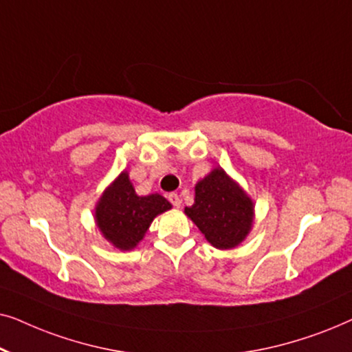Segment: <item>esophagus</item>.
<instances>
[{
  "label": "esophagus",
  "instance_id": "obj_1",
  "mask_svg": "<svg viewBox=\"0 0 352 352\" xmlns=\"http://www.w3.org/2000/svg\"><path fill=\"white\" fill-rule=\"evenodd\" d=\"M168 200H170V201H171V205H173V206H176V208H179L181 204H182L181 197L177 195V194H175V192H171V194H168Z\"/></svg>",
  "mask_w": 352,
  "mask_h": 352
}]
</instances>
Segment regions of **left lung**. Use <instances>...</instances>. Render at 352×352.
<instances>
[{"label":"left lung","instance_id":"1","mask_svg":"<svg viewBox=\"0 0 352 352\" xmlns=\"http://www.w3.org/2000/svg\"><path fill=\"white\" fill-rule=\"evenodd\" d=\"M184 211L219 250L237 247L253 223V201L221 168L195 186L194 205Z\"/></svg>","mask_w":352,"mask_h":352}]
</instances>
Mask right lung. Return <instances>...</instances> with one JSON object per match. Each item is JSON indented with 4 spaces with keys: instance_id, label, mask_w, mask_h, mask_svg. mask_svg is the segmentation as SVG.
<instances>
[{
    "instance_id": "obj_1",
    "label": "right lung",
    "mask_w": 352,
    "mask_h": 352,
    "mask_svg": "<svg viewBox=\"0 0 352 352\" xmlns=\"http://www.w3.org/2000/svg\"><path fill=\"white\" fill-rule=\"evenodd\" d=\"M170 208V201L158 194L139 197L123 171L100 197L96 221L109 242L120 250H131L141 242L153 218Z\"/></svg>"
}]
</instances>
